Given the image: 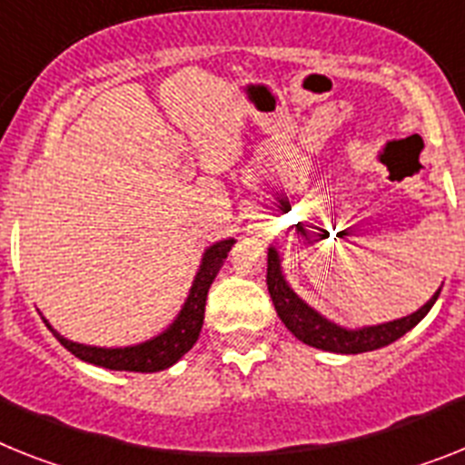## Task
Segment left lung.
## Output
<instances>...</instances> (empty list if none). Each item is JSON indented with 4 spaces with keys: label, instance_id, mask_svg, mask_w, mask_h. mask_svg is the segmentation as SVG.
<instances>
[{
    "label": "left lung",
    "instance_id": "obj_1",
    "mask_svg": "<svg viewBox=\"0 0 465 465\" xmlns=\"http://www.w3.org/2000/svg\"><path fill=\"white\" fill-rule=\"evenodd\" d=\"M267 288L269 295H272V302L276 307V314H279L281 322L286 323V329L298 341L335 354L371 352V350H378V347L395 342L397 338L411 331L430 312L435 300L440 298V291H442V288H438V292L420 310L409 314V317L378 323V326H364V329H345V326H338L331 319L322 317L317 310H312L307 305L305 300L295 295V291L288 286L286 276L281 272V257L274 245L267 252Z\"/></svg>",
    "mask_w": 465,
    "mask_h": 465
}]
</instances>
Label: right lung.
<instances>
[{"label": "right lung", "mask_w": 465, "mask_h": 465, "mask_svg": "<svg viewBox=\"0 0 465 465\" xmlns=\"http://www.w3.org/2000/svg\"><path fill=\"white\" fill-rule=\"evenodd\" d=\"M236 243L233 239L217 241L203 252L201 269H198L196 279H193V286L189 291V298H186L184 307L177 314L170 326H167L163 333H158L155 338L146 342H139V345L130 347H94V345H82V342H73L68 338L52 329V323H45L46 329L56 335V341L68 350V352L75 354L77 359L87 361L94 366H104V369H111V371H139V373H153L163 371V369H170L173 364H177L179 359L189 352L193 342L198 341L203 329V317H205V300H208V291L213 286L214 276L224 264L226 255L232 251V245Z\"/></svg>", "instance_id": "right-lung-1"}]
</instances>
